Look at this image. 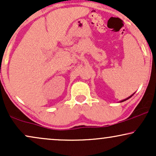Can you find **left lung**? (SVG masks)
<instances>
[{"mask_svg":"<svg viewBox=\"0 0 156 156\" xmlns=\"http://www.w3.org/2000/svg\"><path fill=\"white\" fill-rule=\"evenodd\" d=\"M134 94H135V93H134V94H132V95H131L130 96H129V97H127V98H125V99H124V100H122V101H120V102H123V101H126V100L129 99V98H131V97H132V96H133L134 95Z\"/></svg>","mask_w":156,"mask_h":156,"instance_id":"obj_1","label":"left lung"}]
</instances>
